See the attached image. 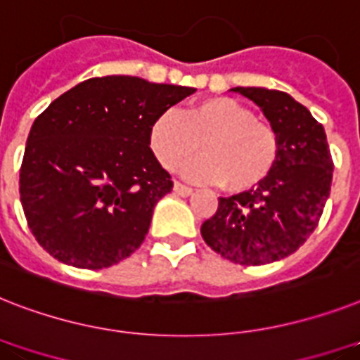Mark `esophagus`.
I'll return each mask as SVG.
<instances>
[{
    "mask_svg": "<svg viewBox=\"0 0 360 360\" xmlns=\"http://www.w3.org/2000/svg\"><path fill=\"white\" fill-rule=\"evenodd\" d=\"M174 190H175V192H177V194H179V195H185V198H186V195L192 194V192H194V190L190 188V186L183 185V183H179V181H175Z\"/></svg>",
    "mask_w": 360,
    "mask_h": 360,
    "instance_id": "esophagus-1",
    "label": "esophagus"
}]
</instances>
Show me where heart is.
I'll return each mask as SVG.
<instances>
[{
    "label": "heart",
    "instance_id": "b5f03b06",
    "mask_svg": "<svg viewBox=\"0 0 360 360\" xmlns=\"http://www.w3.org/2000/svg\"><path fill=\"white\" fill-rule=\"evenodd\" d=\"M203 157L185 166L201 183H224L231 192L261 185L279 159L274 125L253 116L233 98H207L175 114H159L150 127V148L166 170H177L198 150Z\"/></svg>",
    "mask_w": 360,
    "mask_h": 360
}]
</instances>
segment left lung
Masks as SVG:
<instances>
[{
    "instance_id": "8db88e82",
    "label": "left lung",
    "mask_w": 360,
    "mask_h": 360,
    "mask_svg": "<svg viewBox=\"0 0 360 360\" xmlns=\"http://www.w3.org/2000/svg\"><path fill=\"white\" fill-rule=\"evenodd\" d=\"M259 105L279 136V159L255 188L220 198L201 226L224 259L261 266L292 255L316 229L331 192L333 159L322 124L281 90L236 86Z\"/></svg>"
}]
</instances>
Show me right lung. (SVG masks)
I'll use <instances>...</instances> for the list:
<instances>
[{
    "mask_svg": "<svg viewBox=\"0 0 360 360\" xmlns=\"http://www.w3.org/2000/svg\"><path fill=\"white\" fill-rule=\"evenodd\" d=\"M194 89L131 75L92 77L51 101L29 131L20 201L38 244L64 264L101 270L139 250L174 186L150 148L159 114Z\"/></svg>",
    "mask_w": 360,
    "mask_h": 360,
    "instance_id": "add662e5",
    "label": "right lung"
}]
</instances>
